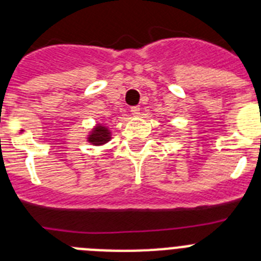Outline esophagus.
I'll return each mask as SVG.
<instances>
[{
  "label": "esophagus",
  "mask_w": 261,
  "mask_h": 261,
  "mask_svg": "<svg viewBox=\"0 0 261 261\" xmlns=\"http://www.w3.org/2000/svg\"><path fill=\"white\" fill-rule=\"evenodd\" d=\"M130 112H132L133 116H140V107H132Z\"/></svg>",
  "instance_id": "34e87169"
}]
</instances>
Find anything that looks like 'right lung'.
Listing matches in <instances>:
<instances>
[{"mask_svg": "<svg viewBox=\"0 0 261 261\" xmlns=\"http://www.w3.org/2000/svg\"><path fill=\"white\" fill-rule=\"evenodd\" d=\"M111 138H112V132L110 130V128L106 124L99 123L95 124L93 129L90 130L86 137V141L94 146H102V145H106L108 141H111Z\"/></svg>", "mask_w": 261, "mask_h": 261, "instance_id": "1", "label": "right lung"}]
</instances>
